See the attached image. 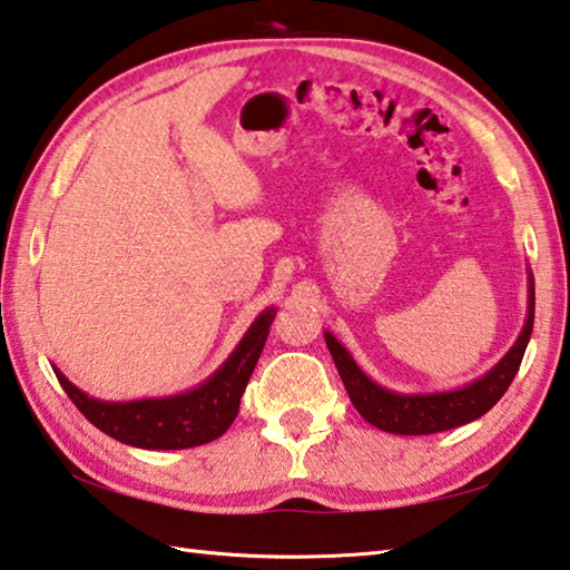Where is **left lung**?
Here are the masks:
<instances>
[{"label": "left lung", "mask_w": 570, "mask_h": 570, "mask_svg": "<svg viewBox=\"0 0 570 570\" xmlns=\"http://www.w3.org/2000/svg\"><path fill=\"white\" fill-rule=\"evenodd\" d=\"M533 276H529V318H525L521 336L515 338L509 354L495 364L489 374L471 381L456 391L441 393H396L376 381H371L364 371L356 366L348 351L338 341L324 334L331 358L338 368V376L344 381L348 399L356 411L364 416L371 426L386 433H399V436H426V433H439L463 426L481 419L485 411H491L499 399L509 391L513 376L519 374V366L529 346L533 331Z\"/></svg>", "instance_id": "1"}]
</instances>
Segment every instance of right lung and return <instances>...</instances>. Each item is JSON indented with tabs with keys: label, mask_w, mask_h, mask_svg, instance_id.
<instances>
[{
	"label": "right lung",
	"mask_w": 570,
	"mask_h": 570,
	"mask_svg": "<svg viewBox=\"0 0 570 570\" xmlns=\"http://www.w3.org/2000/svg\"><path fill=\"white\" fill-rule=\"evenodd\" d=\"M274 316V306L258 314L239 341V346L216 368V374L191 391L177 393V396L124 403L99 401L79 391L59 368H55V374L67 396L85 413V419L95 423L99 431H105L107 436L127 443V446L149 451L202 446V443L219 439L234 423L236 413H239L242 393L249 384L258 356H262Z\"/></svg>",
	"instance_id": "add662e5"
}]
</instances>
